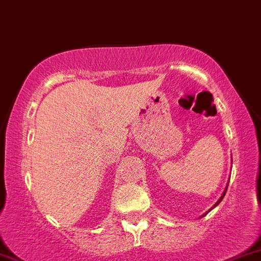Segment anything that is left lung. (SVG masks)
<instances>
[{"label": "left lung", "mask_w": 261, "mask_h": 261, "mask_svg": "<svg viewBox=\"0 0 261 261\" xmlns=\"http://www.w3.org/2000/svg\"><path fill=\"white\" fill-rule=\"evenodd\" d=\"M224 195H226V191H224V193H223V195H222V196H221V199H220V200H218V201H217L216 203H215V206H217V205H218V203H220V202H221V200H222V199H223V196H224ZM215 206H214V207H215ZM214 207H212V208H214ZM206 214H207V212H206ZM203 216H205V215H203Z\"/></svg>", "instance_id": "obj_1"}]
</instances>
